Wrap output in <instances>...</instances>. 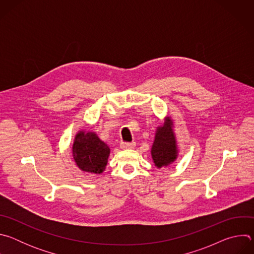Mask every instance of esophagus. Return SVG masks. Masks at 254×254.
Returning a JSON list of instances; mask_svg holds the SVG:
<instances>
[{
    "label": "esophagus",
    "mask_w": 254,
    "mask_h": 254,
    "mask_svg": "<svg viewBox=\"0 0 254 254\" xmlns=\"http://www.w3.org/2000/svg\"><path fill=\"white\" fill-rule=\"evenodd\" d=\"M134 146H135L134 142H122V143H121V148H122L123 150L133 149Z\"/></svg>",
    "instance_id": "esophagus-1"
}]
</instances>
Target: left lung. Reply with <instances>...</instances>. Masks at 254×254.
<instances>
[{
  "label": "left lung",
  "mask_w": 254,
  "mask_h": 254,
  "mask_svg": "<svg viewBox=\"0 0 254 254\" xmlns=\"http://www.w3.org/2000/svg\"><path fill=\"white\" fill-rule=\"evenodd\" d=\"M151 156L158 169L169 167L178 159L179 148L174 130V121L170 116H166L164 123L156 128Z\"/></svg>",
  "instance_id": "8db88e82"
}]
</instances>
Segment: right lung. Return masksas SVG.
I'll list each match as a JSON object with an SVG mask.
<instances>
[{
	"label": "right lung",
	"mask_w": 254,
	"mask_h": 254,
	"mask_svg": "<svg viewBox=\"0 0 254 254\" xmlns=\"http://www.w3.org/2000/svg\"><path fill=\"white\" fill-rule=\"evenodd\" d=\"M71 152L75 165L82 172L100 175L105 171L111 149L95 131L79 129Z\"/></svg>",
	"instance_id": "add662e5"
}]
</instances>
